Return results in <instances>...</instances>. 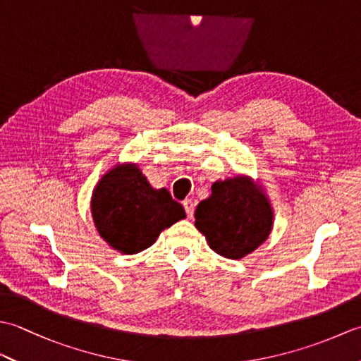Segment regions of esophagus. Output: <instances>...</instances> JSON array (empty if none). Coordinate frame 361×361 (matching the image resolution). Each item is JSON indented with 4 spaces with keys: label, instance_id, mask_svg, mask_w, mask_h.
Here are the masks:
<instances>
[{
    "label": "esophagus",
    "instance_id": "34e87169",
    "mask_svg": "<svg viewBox=\"0 0 361 361\" xmlns=\"http://www.w3.org/2000/svg\"><path fill=\"white\" fill-rule=\"evenodd\" d=\"M183 206H185V211H186V216L189 219L194 217V209H195V202L190 200V198H186L185 202H183Z\"/></svg>",
    "mask_w": 361,
    "mask_h": 361
}]
</instances>
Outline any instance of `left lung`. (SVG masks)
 <instances>
[{"instance_id": "1", "label": "left lung", "mask_w": 361, "mask_h": 361, "mask_svg": "<svg viewBox=\"0 0 361 361\" xmlns=\"http://www.w3.org/2000/svg\"><path fill=\"white\" fill-rule=\"evenodd\" d=\"M195 209V226L217 255L242 259L267 240L273 226L268 198L248 176L216 181Z\"/></svg>"}]
</instances>
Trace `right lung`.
Here are the masks:
<instances>
[{
	"label": "right lung",
	"instance_id": "obj_1",
	"mask_svg": "<svg viewBox=\"0 0 361 361\" xmlns=\"http://www.w3.org/2000/svg\"><path fill=\"white\" fill-rule=\"evenodd\" d=\"M91 212L102 239L124 255L152 247L163 229L186 217L167 189H153L136 164L116 166L102 176Z\"/></svg>",
	"mask_w": 361,
	"mask_h": 361
}]
</instances>
